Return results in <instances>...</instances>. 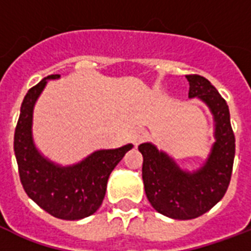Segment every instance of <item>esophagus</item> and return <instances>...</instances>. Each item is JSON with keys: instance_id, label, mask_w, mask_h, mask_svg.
<instances>
[{"instance_id": "34e87169", "label": "esophagus", "mask_w": 251, "mask_h": 251, "mask_svg": "<svg viewBox=\"0 0 251 251\" xmlns=\"http://www.w3.org/2000/svg\"><path fill=\"white\" fill-rule=\"evenodd\" d=\"M149 137V133L146 131V130L143 129H139L137 130V131H134L133 134V142H134V145L138 146L141 142H143L146 139V138Z\"/></svg>"}]
</instances>
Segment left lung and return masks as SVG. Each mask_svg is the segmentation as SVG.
Segmentation results:
<instances>
[{"instance_id":"8db88e82","label":"left lung","mask_w":251,"mask_h":251,"mask_svg":"<svg viewBox=\"0 0 251 251\" xmlns=\"http://www.w3.org/2000/svg\"><path fill=\"white\" fill-rule=\"evenodd\" d=\"M189 98H198L214 116L215 142L198 169L185 171L167 152L152 143H142V178L151 206L168 218L189 220L210 211L224 197L233 168L236 139L226 101L201 75H186Z\"/></svg>"}]
</instances>
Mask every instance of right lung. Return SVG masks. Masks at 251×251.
<instances>
[{
	"label": "right lung",
	"mask_w": 251,
	"mask_h": 251,
	"mask_svg": "<svg viewBox=\"0 0 251 251\" xmlns=\"http://www.w3.org/2000/svg\"><path fill=\"white\" fill-rule=\"evenodd\" d=\"M60 76H47L25 94L14 134V152L21 182L29 198L54 218L79 220L101 206L110 173L133 145L98 150L79 163L66 167L45 157L33 142V108L48 80Z\"/></svg>",
	"instance_id": "add662e5"
}]
</instances>
